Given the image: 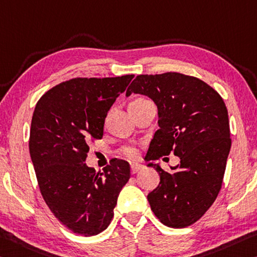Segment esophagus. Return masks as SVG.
<instances>
[{
    "instance_id": "esophagus-1",
    "label": "esophagus",
    "mask_w": 257,
    "mask_h": 257,
    "mask_svg": "<svg viewBox=\"0 0 257 257\" xmlns=\"http://www.w3.org/2000/svg\"><path fill=\"white\" fill-rule=\"evenodd\" d=\"M142 169H143V166L140 165V164H133L132 166H130V170H132V174H136Z\"/></svg>"
}]
</instances>
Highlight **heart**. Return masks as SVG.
Segmentation results:
<instances>
[{"mask_svg":"<svg viewBox=\"0 0 257 257\" xmlns=\"http://www.w3.org/2000/svg\"><path fill=\"white\" fill-rule=\"evenodd\" d=\"M142 100H146L144 98H137V99H134L132 103H137V101H142ZM122 154H123L124 157H127L128 159H136L137 158V151L133 148H125L122 150Z\"/></svg>","mask_w":257,"mask_h":257,"instance_id":"1","label":"heart"}]
</instances>
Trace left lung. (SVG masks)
Masks as SVG:
<instances>
[{
    "label": "left lung",
    "mask_w": 257,
    "mask_h": 257,
    "mask_svg": "<svg viewBox=\"0 0 257 257\" xmlns=\"http://www.w3.org/2000/svg\"><path fill=\"white\" fill-rule=\"evenodd\" d=\"M148 96L158 107L159 129L151 141L146 161L174 153L181 164L173 174L150 162L160 183L148 195L161 223L186 227L202 217L222 187L231 149L225 103L210 85L194 76L168 72L137 75L127 89Z\"/></svg>",
    "instance_id": "obj_1"
}]
</instances>
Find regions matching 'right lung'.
Returning <instances> with one entry per match:
<instances>
[{
    "label": "right lung",
    "mask_w": 257,
    "mask_h": 257,
    "mask_svg": "<svg viewBox=\"0 0 257 257\" xmlns=\"http://www.w3.org/2000/svg\"><path fill=\"white\" fill-rule=\"evenodd\" d=\"M133 77L65 81L41 97L32 117L30 154L41 194L60 223L84 237L109 225L130 178L124 160L113 159L100 174L84 161L90 142L103 137L108 109Z\"/></svg>",
    "instance_id": "obj_1"
}]
</instances>
